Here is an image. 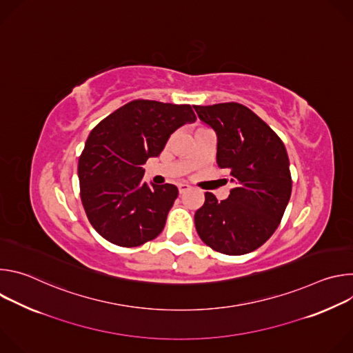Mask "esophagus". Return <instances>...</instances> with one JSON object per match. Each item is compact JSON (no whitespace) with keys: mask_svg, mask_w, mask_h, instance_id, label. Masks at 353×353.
Masks as SVG:
<instances>
[{"mask_svg":"<svg viewBox=\"0 0 353 353\" xmlns=\"http://www.w3.org/2000/svg\"><path fill=\"white\" fill-rule=\"evenodd\" d=\"M187 190H190V185H188V184H184V183H180V184H179V192H180V194H184Z\"/></svg>","mask_w":353,"mask_h":353,"instance_id":"34e87169","label":"esophagus"}]
</instances>
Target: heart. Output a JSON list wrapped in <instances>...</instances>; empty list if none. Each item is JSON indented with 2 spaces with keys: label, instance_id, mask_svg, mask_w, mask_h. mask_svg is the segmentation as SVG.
<instances>
[{
  "label": "heart",
  "instance_id": "b5f03b06",
  "mask_svg": "<svg viewBox=\"0 0 353 353\" xmlns=\"http://www.w3.org/2000/svg\"><path fill=\"white\" fill-rule=\"evenodd\" d=\"M198 130H203V128H198Z\"/></svg>",
  "mask_w": 353,
  "mask_h": 353
}]
</instances>
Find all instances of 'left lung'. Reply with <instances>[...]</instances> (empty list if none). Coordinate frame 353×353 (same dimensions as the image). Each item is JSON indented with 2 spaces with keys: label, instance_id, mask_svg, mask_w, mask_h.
I'll return each mask as SVG.
<instances>
[{
  "label": "left lung",
  "instance_id": "obj_1",
  "mask_svg": "<svg viewBox=\"0 0 353 353\" xmlns=\"http://www.w3.org/2000/svg\"><path fill=\"white\" fill-rule=\"evenodd\" d=\"M198 119L216 134V163L233 190L223 201L205 192L195 229L207 245L241 256L263 245L278 228L292 192L289 158L279 137L239 103L194 106Z\"/></svg>",
  "mask_w": 353,
  "mask_h": 353
}]
</instances>
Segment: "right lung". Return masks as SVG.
<instances>
[{
    "mask_svg": "<svg viewBox=\"0 0 353 353\" xmlns=\"http://www.w3.org/2000/svg\"><path fill=\"white\" fill-rule=\"evenodd\" d=\"M194 121L190 105L134 100L92 130L78 177L86 216L100 236L137 247L161 234L179 190L148 185L142 165L161 155L177 128Z\"/></svg>",
    "mask_w": 353,
    "mask_h": 353,
    "instance_id": "add662e5",
    "label": "right lung"
}]
</instances>
